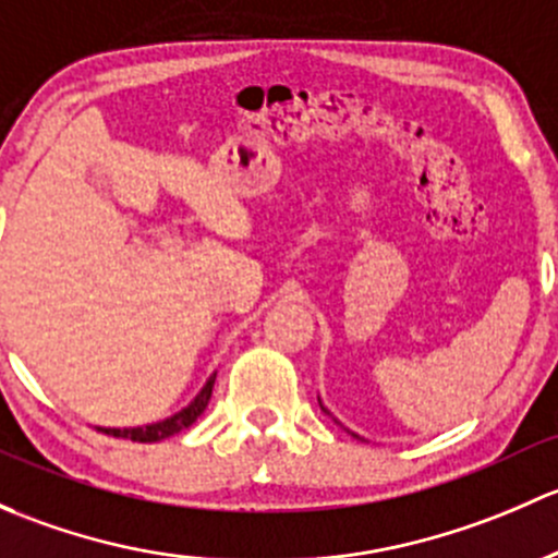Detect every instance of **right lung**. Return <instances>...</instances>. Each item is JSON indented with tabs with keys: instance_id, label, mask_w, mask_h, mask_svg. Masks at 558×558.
<instances>
[{
	"instance_id": "right-lung-1",
	"label": "right lung",
	"mask_w": 558,
	"mask_h": 558,
	"mask_svg": "<svg viewBox=\"0 0 558 558\" xmlns=\"http://www.w3.org/2000/svg\"><path fill=\"white\" fill-rule=\"evenodd\" d=\"M215 376L217 373H211L209 381H206L204 389L195 395V400L191 405L182 408V411L174 413V416L163 418V422L147 424V427H129V429L99 427V429L101 433L112 435V438H129V440H134V444H155V440L171 438V435H177V433H182V429L191 427L195 418L206 411V405H209V398H211V387H215Z\"/></svg>"
}]
</instances>
